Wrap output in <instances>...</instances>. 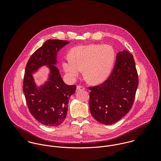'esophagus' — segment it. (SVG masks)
Segmentation results:
<instances>
[{
  "mask_svg": "<svg viewBox=\"0 0 161 161\" xmlns=\"http://www.w3.org/2000/svg\"><path fill=\"white\" fill-rule=\"evenodd\" d=\"M77 91H83V90H85V87L82 86H77Z\"/></svg>",
  "mask_w": 161,
  "mask_h": 161,
  "instance_id": "1",
  "label": "esophagus"
}]
</instances>
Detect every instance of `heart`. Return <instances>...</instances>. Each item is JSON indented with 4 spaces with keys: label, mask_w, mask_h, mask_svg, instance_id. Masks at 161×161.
Masks as SVG:
<instances>
[{
    "label": "heart",
    "mask_w": 161,
    "mask_h": 161,
    "mask_svg": "<svg viewBox=\"0 0 161 161\" xmlns=\"http://www.w3.org/2000/svg\"><path fill=\"white\" fill-rule=\"evenodd\" d=\"M115 60V51L109 45L91 44L74 47L63 66L68 77L74 80L82 72L92 84L103 82L110 75Z\"/></svg>",
    "instance_id": "obj_1"
}]
</instances>
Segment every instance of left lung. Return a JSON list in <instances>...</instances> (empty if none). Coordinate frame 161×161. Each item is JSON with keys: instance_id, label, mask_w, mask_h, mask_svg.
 I'll list each match as a JSON object with an SVG mask.
<instances>
[{"instance_id": "8db88e82", "label": "left lung", "mask_w": 161, "mask_h": 161, "mask_svg": "<svg viewBox=\"0 0 161 161\" xmlns=\"http://www.w3.org/2000/svg\"><path fill=\"white\" fill-rule=\"evenodd\" d=\"M138 83L133 56L125 50L119 52L108 79L98 86L89 87V107L93 117L107 125L123 118L132 108Z\"/></svg>"}]
</instances>
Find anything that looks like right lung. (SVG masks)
I'll use <instances>...</instances> for the list:
<instances>
[{
  "instance_id": "1",
  "label": "right lung",
  "mask_w": 161,
  "mask_h": 161,
  "mask_svg": "<svg viewBox=\"0 0 161 161\" xmlns=\"http://www.w3.org/2000/svg\"><path fill=\"white\" fill-rule=\"evenodd\" d=\"M69 42L48 40L30 56L25 70L23 91L29 111L40 123L47 126H58L67 116L70 96L76 86H68L63 80L56 63L57 53ZM47 65L51 70L49 81L41 88L36 87L32 72Z\"/></svg>"
}]
</instances>
